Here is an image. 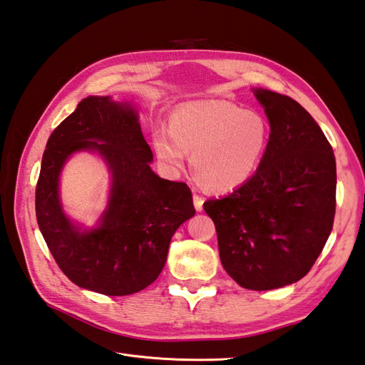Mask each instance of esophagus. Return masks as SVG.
I'll list each match as a JSON object with an SVG mask.
<instances>
[{
    "mask_svg": "<svg viewBox=\"0 0 365 365\" xmlns=\"http://www.w3.org/2000/svg\"><path fill=\"white\" fill-rule=\"evenodd\" d=\"M192 202H194V208L197 211L203 210V197H200L199 194H194L192 195Z\"/></svg>",
    "mask_w": 365,
    "mask_h": 365,
    "instance_id": "obj_1",
    "label": "esophagus"
}]
</instances>
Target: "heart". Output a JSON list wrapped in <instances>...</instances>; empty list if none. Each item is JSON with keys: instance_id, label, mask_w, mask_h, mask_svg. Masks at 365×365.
<instances>
[{"instance_id": "1", "label": "heart", "mask_w": 365, "mask_h": 365, "mask_svg": "<svg viewBox=\"0 0 365 365\" xmlns=\"http://www.w3.org/2000/svg\"><path fill=\"white\" fill-rule=\"evenodd\" d=\"M158 158L171 170H182L192 153V173L203 186L231 191L259 170L269 145V125L256 110L227 101H202L177 109L171 129L154 130Z\"/></svg>"}]
</instances>
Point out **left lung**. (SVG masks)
<instances>
[{
	"instance_id": "obj_1",
	"label": "left lung",
	"mask_w": 365,
	"mask_h": 365,
	"mask_svg": "<svg viewBox=\"0 0 365 365\" xmlns=\"http://www.w3.org/2000/svg\"><path fill=\"white\" fill-rule=\"evenodd\" d=\"M269 121L259 170L203 208L217 231L220 262L236 282L265 292L302 279L329 239L336 210V160L313 117L287 96L255 89Z\"/></svg>"
}]
</instances>
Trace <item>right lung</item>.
Returning a JSON list of instances; mask_svg holds the SVG:
<instances>
[{
  "mask_svg": "<svg viewBox=\"0 0 365 365\" xmlns=\"http://www.w3.org/2000/svg\"><path fill=\"white\" fill-rule=\"evenodd\" d=\"M80 150L97 152L111 174L108 205L91 230L73 224L59 199V174ZM151 162L138 112L128 101L83 98L53 129L36 183V220L55 262L76 285L126 296L160 274L174 232L195 210L188 185L158 177Z\"/></svg>",
  "mask_w": 365,
  "mask_h": 365,
  "instance_id": "right-lung-1",
  "label": "right lung"
}]
</instances>
